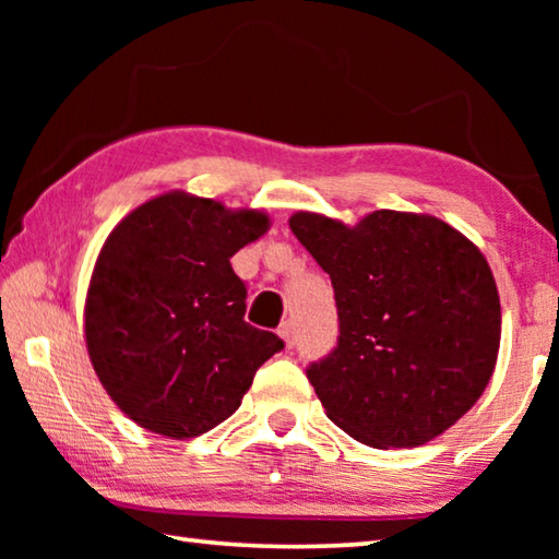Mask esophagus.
Here are the masks:
<instances>
[{
    "instance_id": "obj_1",
    "label": "esophagus",
    "mask_w": 559,
    "mask_h": 559,
    "mask_svg": "<svg viewBox=\"0 0 559 559\" xmlns=\"http://www.w3.org/2000/svg\"><path fill=\"white\" fill-rule=\"evenodd\" d=\"M278 335H281L283 343H286V347H290V345H293V337H296V330H293V323H290V320H286V323H281V325H278Z\"/></svg>"
}]
</instances>
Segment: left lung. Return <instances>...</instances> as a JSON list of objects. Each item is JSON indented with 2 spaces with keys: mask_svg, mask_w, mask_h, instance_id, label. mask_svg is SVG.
<instances>
[{
  "mask_svg": "<svg viewBox=\"0 0 559 559\" xmlns=\"http://www.w3.org/2000/svg\"><path fill=\"white\" fill-rule=\"evenodd\" d=\"M288 224L335 288L337 347L308 370L328 419L372 449L451 429L498 362L500 298L478 246L416 212L380 210L353 226L296 212Z\"/></svg>",
  "mask_w": 559,
  "mask_h": 559,
  "instance_id": "1",
  "label": "left lung"
}]
</instances>
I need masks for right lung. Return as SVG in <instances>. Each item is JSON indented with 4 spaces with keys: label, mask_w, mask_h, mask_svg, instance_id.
<instances>
[{
    "label": "right lung",
    "mask_w": 559,
    "mask_h": 559,
    "mask_svg": "<svg viewBox=\"0 0 559 559\" xmlns=\"http://www.w3.org/2000/svg\"><path fill=\"white\" fill-rule=\"evenodd\" d=\"M271 229L185 189L122 216L91 273L83 337L103 390L159 437L194 439L239 409L278 335L249 325L229 259Z\"/></svg>",
    "instance_id": "obj_1"
}]
</instances>
